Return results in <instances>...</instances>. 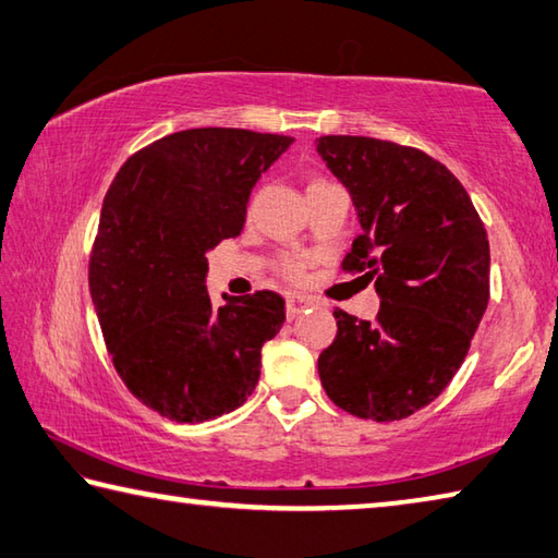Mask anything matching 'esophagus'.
<instances>
[{"label":"esophagus","instance_id":"1","mask_svg":"<svg viewBox=\"0 0 558 558\" xmlns=\"http://www.w3.org/2000/svg\"><path fill=\"white\" fill-rule=\"evenodd\" d=\"M286 305H288V317L295 319L298 314H302V312H305V310L312 305V300L305 298V295H298V292H288Z\"/></svg>","mask_w":558,"mask_h":558}]
</instances>
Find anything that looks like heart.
Instances as JSON below:
<instances>
[{"mask_svg":"<svg viewBox=\"0 0 558 558\" xmlns=\"http://www.w3.org/2000/svg\"><path fill=\"white\" fill-rule=\"evenodd\" d=\"M319 182H324V180H314L312 185H319ZM280 272L286 278H290V280H300L302 278V260H298V258H286L280 263Z\"/></svg>","mask_w":558,"mask_h":558,"instance_id":"1","label":"heart"}]
</instances>
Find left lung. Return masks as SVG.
<instances>
[{
  "label": "left lung",
  "mask_w": 558,
  "mask_h": 558,
  "mask_svg": "<svg viewBox=\"0 0 558 558\" xmlns=\"http://www.w3.org/2000/svg\"><path fill=\"white\" fill-rule=\"evenodd\" d=\"M317 154L361 221L341 268L380 298L376 319L333 312L319 380L361 420H404L437 400L469 353L490 298V246L469 192L420 148L319 136Z\"/></svg>",
  "instance_id": "obj_1"
}]
</instances>
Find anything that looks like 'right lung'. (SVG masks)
<instances>
[{
  "label": "right lung",
  "mask_w": 558,
  "mask_h": 558,
  "mask_svg": "<svg viewBox=\"0 0 558 558\" xmlns=\"http://www.w3.org/2000/svg\"><path fill=\"white\" fill-rule=\"evenodd\" d=\"M290 144L246 129H187L136 150L111 182L89 295L119 378L160 417L215 420L256 388L286 300L258 290L215 307L207 251L241 234L253 185Z\"/></svg>",
  "instance_id": "1"
}]
</instances>
